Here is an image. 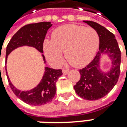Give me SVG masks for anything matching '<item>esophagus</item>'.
<instances>
[{
  "mask_svg": "<svg viewBox=\"0 0 127 127\" xmlns=\"http://www.w3.org/2000/svg\"><path fill=\"white\" fill-rule=\"evenodd\" d=\"M69 72V69H63V73L64 75H66Z\"/></svg>",
  "mask_w": 127,
  "mask_h": 127,
  "instance_id": "34e87169",
  "label": "esophagus"
}]
</instances>
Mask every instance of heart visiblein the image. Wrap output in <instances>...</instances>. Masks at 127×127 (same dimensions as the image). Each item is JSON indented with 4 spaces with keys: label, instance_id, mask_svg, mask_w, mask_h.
I'll use <instances>...</instances> for the list:
<instances>
[{
    "label": "heart",
    "instance_id": "b5f03b06",
    "mask_svg": "<svg viewBox=\"0 0 127 127\" xmlns=\"http://www.w3.org/2000/svg\"><path fill=\"white\" fill-rule=\"evenodd\" d=\"M98 46V33L94 29L65 24L53 32L51 41H44L43 51L48 61L55 66L63 63L64 53L72 66L81 67L94 59Z\"/></svg>",
    "mask_w": 127,
    "mask_h": 127
}]
</instances>
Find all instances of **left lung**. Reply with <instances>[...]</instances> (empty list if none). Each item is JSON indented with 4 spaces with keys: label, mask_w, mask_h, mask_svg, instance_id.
<instances>
[{
    "label": "left lung",
    "mask_w": 127,
    "mask_h": 127,
    "mask_svg": "<svg viewBox=\"0 0 127 127\" xmlns=\"http://www.w3.org/2000/svg\"><path fill=\"white\" fill-rule=\"evenodd\" d=\"M94 29L99 36V50L86 67L79 69L81 78L74 86L79 96L96 100L105 96L115 86L120 73L121 52L115 35L107 29L92 21H83ZM107 55L111 60V67L106 72L100 67V60Z\"/></svg>",
    "instance_id": "left-lung-1"
}]
</instances>
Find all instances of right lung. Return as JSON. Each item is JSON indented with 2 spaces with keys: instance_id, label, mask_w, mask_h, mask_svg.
<instances>
[{
  "instance_id": "right-lung-1",
  "label": "right lung",
  "mask_w": 127,
  "mask_h": 127,
  "mask_svg": "<svg viewBox=\"0 0 127 127\" xmlns=\"http://www.w3.org/2000/svg\"><path fill=\"white\" fill-rule=\"evenodd\" d=\"M52 25L50 22H43L27 24L19 29L12 37L7 46L5 63L7 56L12 51L22 46L33 47L41 53H43V44L46 34ZM41 55L44 63H46L44 55L43 54ZM5 71L9 85L16 96L24 103L35 106L45 105L52 101L56 93V82L63 74L61 69H54L46 67L41 80L36 87L29 91H20L11 83L7 75L6 67Z\"/></svg>"
}]
</instances>
